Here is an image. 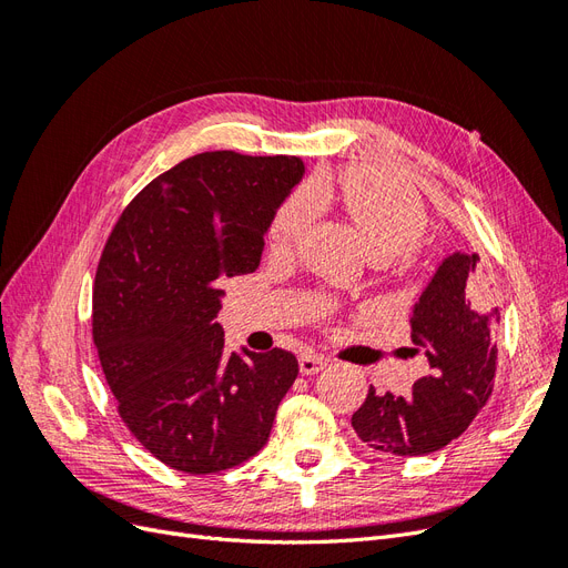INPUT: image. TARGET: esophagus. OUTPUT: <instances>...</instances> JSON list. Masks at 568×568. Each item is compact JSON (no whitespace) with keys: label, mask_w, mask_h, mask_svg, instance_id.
<instances>
[{"label":"esophagus","mask_w":568,"mask_h":568,"mask_svg":"<svg viewBox=\"0 0 568 568\" xmlns=\"http://www.w3.org/2000/svg\"><path fill=\"white\" fill-rule=\"evenodd\" d=\"M329 367V359H326L324 355H320V353H313V351H307V353H303L301 355V359H298V369H301V374H317V372H322V369H326Z\"/></svg>","instance_id":"1"}]
</instances>
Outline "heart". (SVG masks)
Listing matches in <instances>:
<instances>
[{"mask_svg": "<svg viewBox=\"0 0 568 568\" xmlns=\"http://www.w3.org/2000/svg\"><path fill=\"white\" fill-rule=\"evenodd\" d=\"M348 217L363 236L372 261H407L426 230V211L419 196L400 180L376 168H353L341 182ZM322 211V196L313 184L291 192L270 220V242L291 248L313 225Z\"/></svg>", "mask_w": 568, "mask_h": 568, "instance_id": "heart-1", "label": "heart"}]
</instances>
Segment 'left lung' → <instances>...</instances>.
I'll return each mask as SVG.
<instances>
[{
	"instance_id": "obj_1",
	"label": "left lung",
	"mask_w": 568,
	"mask_h": 568,
	"mask_svg": "<svg viewBox=\"0 0 568 568\" xmlns=\"http://www.w3.org/2000/svg\"><path fill=\"white\" fill-rule=\"evenodd\" d=\"M497 322L500 313L490 305L478 255L457 251L445 257L409 320L412 343L432 369L407 395L369 386L351 419L357 438L384 455L417 457L467 432L493 393Z\"/></svg>"
}]
</instances>
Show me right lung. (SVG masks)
<instances>
[{
	"label": "right lung",
	"instance_id": "1",
	"mask_svg": "<svg viewBox=\"0 0 568 568\" xmlns=\"http://www.w3.org/2000/svg\"><path fill=\"white\" fill-rule=\"evenodd\" d=\"M296 156L205 151L151 180L120 215L94 280L92 336L134 438L184 474L263 448L298 376L294 353L225 351L220 284L255 272Z\"/></svg>",
	"mask_w": 568,
	"mask_h": 568
}]
</instances>
